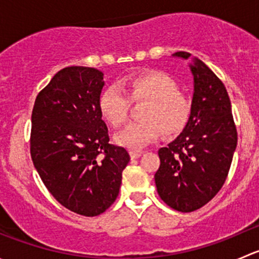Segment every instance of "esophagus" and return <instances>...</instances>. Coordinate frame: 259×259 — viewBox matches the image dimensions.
Instances as JSON below:
<instances>
[{"mask_svg":"<svg viewBox=\"0 0 259 259\" xmlns=\"http://www.w3.org/2000/svg\"><path fill=\"white\" fill-rule=\"evenodd\" d=\"M129 154H130V158H132V159H138V158H140V156H142L143 151H140V150H130Z\"/></svg>","mask_w":259,"mask_h":259,"instance_id":"1","label":"esophagus"}]
</instances>
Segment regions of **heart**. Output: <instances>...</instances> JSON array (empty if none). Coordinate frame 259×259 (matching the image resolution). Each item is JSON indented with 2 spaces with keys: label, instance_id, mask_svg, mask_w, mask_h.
I'll list each match as a JSON object with an SVG mask.
<instances>
[{
  "label": "heart",
  "instance_id": "obj_1",
  "mask_svg": "<svg viewBox=\"0 0 259 259\" xmlns=\"http://www.w3.org/2000/svg\"><path fill=\"white\" fill-rule=\"evenodd\" d=\"M130 101H146L142 121L127 125L115 135V143L127 149H142L155 142L163 133L165 137L180 134L192 116V104L178 91V85L161 71L133 74L124 81V90L109 86L99 96V111L111 126L119 127L126 121Z\"/></svg>",
  "mask_w": 259,
  "mask_h": 259
}]
</instances>
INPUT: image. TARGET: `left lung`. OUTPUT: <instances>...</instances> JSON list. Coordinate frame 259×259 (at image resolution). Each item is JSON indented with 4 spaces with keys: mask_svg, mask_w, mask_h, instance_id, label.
Masks as SVG:
<instances>
[{
    "mask_svg": "<svg viewBox=\"0 0 259 259\" xmlns=\"http://www.w3.org/2000/svg\"><path fill=\"white\" fill-rule=\"evenodd\" d=\"M173 56L192 59V116L177 139L159 149L160 166L154 178L161 199L188 213L207 204L223 187L237 148V130L223 82L188 52Z\"/></svg>",
    "mask_w": 259,
    "mask_h": 259,
    "instance_id": "obj_1",
    "label": "left lung"
}]
</instances>
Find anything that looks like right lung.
Listing matches in <instances>:
<instances>
[{
	"instance_id": "add662e5",
	"label": "right lung",
	"mask_w": 259,
	"mask_h": 259,
	"mask_svg": "<svg viewBox=\"0 0 259 259\" xmlns=\"http://www.w3.org/2000/svg\"><path fill=\"white\" fill-rule=\"evenodd\" d=\"M105 81L98 69L60 70L33 105L31 158L55 199L74 213L95 217L115 202L130 160L109 143L99 111Z\"/></svg>"
}]
</instances>
